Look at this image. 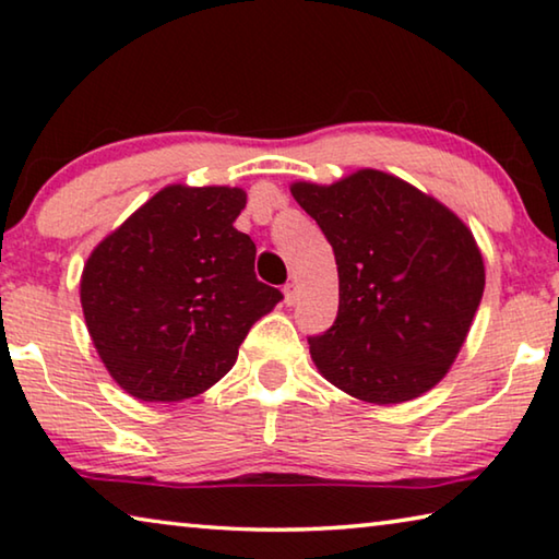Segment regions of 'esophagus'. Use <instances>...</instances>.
Segmentation results:
<instances>
[{
    "mask_svg": "<svg viewBox=\"0 0 559 559\" xmlns=\"http://www.w3.org/2000/svg\"><path fill=\"white\" fill-rule=\"evenodd\" d=\"M283 296H286V306H296V300H298L296 283H286V286H283Z\"/></svg>",
    "mask_w": 559,
    "mask_h": 559,
    "instance_id": "obj_1",
    "label": "esophagus"
}]
</instances>
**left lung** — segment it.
Wrapping results in <instances>:
<instances>
[{
	"label": "left lung",
	"instance_id": "8db88e82",
	"mask_svg": "<svg viewBox=\"0 0 559 559\" xmlns=\"http://www.w3.org/2000/svg\"><path fill=\"white\" fill-rule=\"evenodd\" d=\"M290 192L337 263V318L308 337L318 370L372 404L429 392L456 359L486 286L466 224L377 169L330 187L298 182Z\"/></svg>",
	"mask_w": 559,
	"mask_h": 559
}]
</instances>
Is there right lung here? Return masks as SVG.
I'll list each match as a JSON object with an SVG mask.
<instances>
[{
  "label": "right lung",
  "mask_w": 559,
  "mask_h": 559,
  "mask_svg": "<svg viewBox=\"0 0 559 559\" xmlns=\"http://www.w3.org/2000/svg\"><path fill=\"white\" fill-rule=\"evenodd\" d=\"M236 187L173 185L98 243L81 306L103 365L143 402H182L231 370L251 325L283 300L234 226Z\"/></svg>",
  "instance_id": "add662e5"
}]
</instances>
